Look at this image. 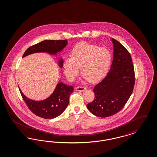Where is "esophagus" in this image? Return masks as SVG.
<instances>
[{
  "instance_id": "34e87169",
  "label": "esophagus",
  "mask_w": 157,
  "mask_h": 157,
  "mask_svg": "<svg viewBox=\"0 0 157 157\" xmlns=\"http://www.w3.org/2000/svg\"><path fill=\"white\" fill-rule=\"evenodd\" d=\"M86 87H83V86H77L75 88V90L78 91H84V90H86Z\"/></svg>"
}]
</instances>
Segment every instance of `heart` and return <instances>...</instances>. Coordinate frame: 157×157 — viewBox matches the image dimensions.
<instances>
[{
  "label": "heart",
  "instance_id": "b5f03b06",
  "mask_svg": "<svg viewBox=\"0 0 157 157\" xmlns=\"http://www.w3.org/2000/svg\"><path fill=\"white\" fill-rule=\"evenodd\" d=\"M111 59L112 56L107 48L82 42L73 49L71 57L64 60V71L70 80H73L82 68L84 77L88 82H94L106 75Z\"/></svg>",
  "mask_w": 157,
  "mask_h": 157
}]
</instances>
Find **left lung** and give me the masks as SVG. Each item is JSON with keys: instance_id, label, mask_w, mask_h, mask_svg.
<instances>
[{"instance_id": "8db88e82", "label": "left lung", "mask_w": 157, "mask_h": 157, "mask_svg": "<svg viewBox=\"0 0 157 157\" xmlns=\"http://www.w3.org/2000/svg\"><path fill=\"white\" fill-rule=\"evenodd\" d=\"M113 60L109 73L98 83L93 91L95 98L87 104V109L100 117L113 116L123 109L130 98L135 84V73L128 51L112 39Z\"/></svg>"}]
</instances>
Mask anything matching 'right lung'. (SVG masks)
<instances>
[{"mask_svg": "<svg viewBox=\"0 0 157 157\" xmlns=\"http://www.w3.org/2000/svg\"><path fill=\"white\" fill-rule=\"evenodd\" d=\"M67 44V40H46L28 48L23 55L39 52H46L51 55H56L61 51ZM63 59L59 60V66L62 67ZM21 96L27 104V107L33 114L44 119H52L61 114L67 108L70 95L73 92V87L68 86L62 82L57 84L53 93L48 98L42 101H34L28 98L23 94L19 87Z\"/></svg>", "mask_w": 157, "mask_h": 157, "instance_id": "add662e5", "label": "right lung"}]
</instances>
